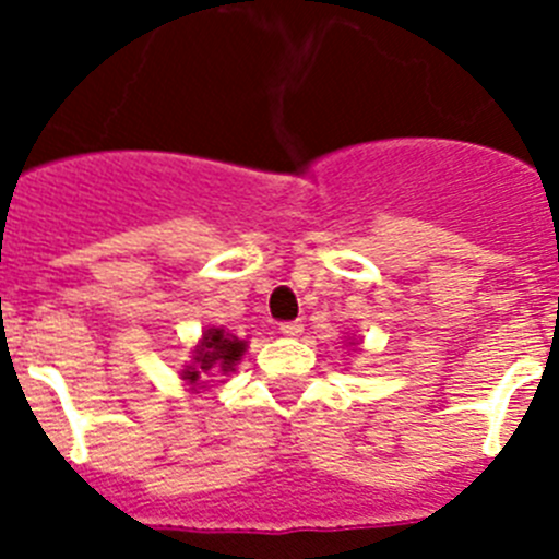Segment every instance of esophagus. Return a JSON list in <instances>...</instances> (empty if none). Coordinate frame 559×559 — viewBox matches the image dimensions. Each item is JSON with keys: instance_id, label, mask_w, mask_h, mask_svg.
<instances>
[{"instance_id": "34e87169", "label": "esophagus", "mask_w": 559, "mask_h": 559, "mask_svg": "<svg viewBox=\"0 0 559 559\" xmlns=\"http://www.w3.org/2000/svg\"><path fill=\"white\" fill-rule=\"evenodd\" d=\"M305 324L302 322H283L280 324V333L288 335V338H296V335H302Z\"/></svg>"}]
</instances>
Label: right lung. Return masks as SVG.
Returning <instances> with one entry per match:
<instances>
[{"label":"right lung","instance_id":"right-lung-1","mask_svg":"<svg viewBox=\"0 0 559 559\" xmlns=\"http://www.w3.org/2000/svg\"><path fill=\"white\" fill-rule=\"evenodd\" d=\"M243 349H246V344L243 341H237L235 335L224 333V330H215V328L206 330L204 341H201V347L195 349V358H192V364L185 369V374H181V378H185L190 386H199V380L206 378L210 372H218V369L229 372L237 360H240Z\"/></svg>","mask_w":559,"mask_h":559}]
</instances>
